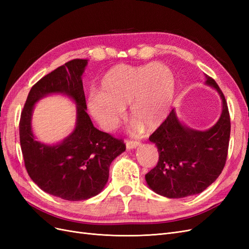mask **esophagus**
<instances>
[{
	"mask_svg": "<svg viewBox=\"0 0 249 249\" xmlns=\"http://www.w3.org/2000/svg\"><path fill=\"white\" fill-rule=\"evenodd\" d=\"M138 145H140V141L138 140H126V147L131 148H136Z\"/></svg>",
	"mask_w": 249,
	"mask_h": 249,
	"instance_id": "esophagus-1",
	"label": "esophagus"
}]
</instances>
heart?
I'll return each mask as SVG.
<instances>
[{"label": "heart", "instance_id": "b5f03b06", "mask_svg": "<svg viewBox=\"0 0 249 249\" xmlns=\"http://www.w3.org/2000/svg\"><path fill=\"white\" fill-rule=\"evenodd\" d=\"M175 91V74L166 65L118 64L102 79L100 93L90 95L88 109L105 130L112 131L131 104L134 122L152 129L168 115Z\"/></svg>", "mask_w": 249, "mask_h": 249}]
</instances>
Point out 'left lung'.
I'll list each match as a JSON object with an SVG mask.
<instances>
[{
	"label": "left lung",
	"mask_w": 249,
	"mask_h": 249,
	"mask_svg": "<svg viewBox=\"0 0 249 249\" xmlns=\"http://www.w3.org/2000/svg\"><path fill=\"white\" fill-rule=\"evenodd\" d=\"M222 99V113L208 131H194L178 122L175 110L150 135L158 147L159 160L145 175L146 183L156 193L168 198L198 194L215 182L227 162L231 117L224 94L214 79L206 74Z\"/></svg>",
	"instance_id": "obj_1"
}]
</instances>
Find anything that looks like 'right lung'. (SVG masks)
Wrapping results in <instances>:
<instances>
[{
  "mask_svg": "<svg viewBox=\"0 0 249 249\" xmlns=\"http://www.w3.org/2000/svg\"><path fill=\"white\" fill-rule=\"evenodd\" d=\"M86 59H73L34 84L19 120V141L28 175L41 190L65 200H84L99 194L108 182L112 161L125 150L123 139L93 126L86 112L81 76ZM70 95L78 105L76 129L62 143L46 146L31 131L34 104L49 93Z\"/></svg>",
  "mask_w": 249,
  "mask_h": 249,
  "instance_id": "add662e5",
  "label": "right lung"
}]
</instances>
